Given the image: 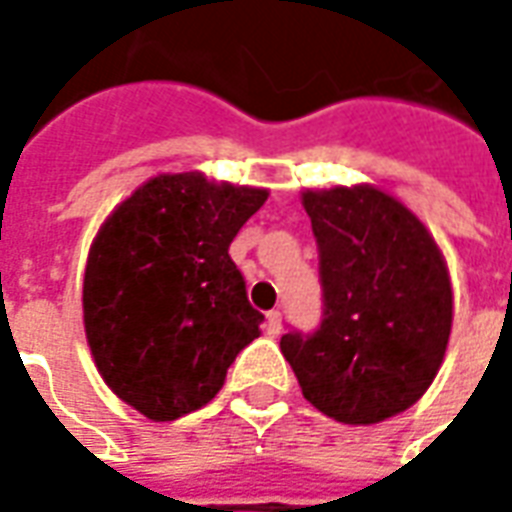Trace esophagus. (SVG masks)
Segmentation results:
<instances>
[{
  "instance_id": "34e87169",
  "label": "esophagus",
  "mask_w": 512,
  "mask_h": 512,
  "mask_svg": "<svg viewBox=\"0 0 512 512\" xmlns=\"http://www.w3.org/2000/svg\"><path fill=\"white\" fill-rule=\"evenodd\" d=\"M266 326H268V334H279L282 332V312L279 310H271L266 315Z\"/></svg>"
}]
</instances>
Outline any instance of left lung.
I'll use <instances>...</instances> for the list:
<instances>
[{
  "instance_id": "1",
  "label": "left lung",
  "mask_w": 512,
  "mask_h": 512,
  "mask_svg": "<svg viewBox=\"0 0 512 512\" xmlns=\"http://www.w3.org/2000/svg\"><path fill=\"white\" fill-rule=\"evenodd\" d=\"M318 244L323 315L279 348L304 397L345 425L414 406L436 378L452 326L447 266L425 224L373 186L304 191Z\"/></svg>"
}]
</instances>
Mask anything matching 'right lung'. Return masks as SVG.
<instances>
[{
  "label": "right lung",
  "mask_w": 512,
  "mask_h": 512,
  "mask_svg": "<svg viewBox=\"0 0 512 512\" xmlns=\"http://www.w3.org/2000/svg\"><path fill=\"white\" fill-rule=\"evenodd\" d=\"M268 191L158 175L109 216L84 271V332L98 373L139 414L202 408L260 334L230 244Z\"/></svg>",
  "instance_id": "1"
}]
</instances>
